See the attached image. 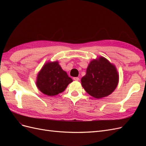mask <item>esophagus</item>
Instances as JSON below:
<instances>
[{
	"label": "esophagus",
	"mask_w": 146,
	"mask_h": 146,
	"mask_svg": "<svg viewBox=\"0 0 146 146\" xmlns=\"http://www.w3.org/2000/svg\"><path fill=\"white\" fill-rule=\"evenodd\" d=\"M73 79H74V80H76V81H78L79 80V78L78 77H74Z\"/></svg>",
	"instance_id": "obj_1"
}]
</instances>
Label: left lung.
Returning a JSON list of instances; mask_svg holds the SVG:
<instances>
[{
	"instance_id": "8db88e82",
	"label": "left lung",
	"mask_w": 146,
	"mask_h": 146,
	"mask_svg": "<svg viewBox=\"0 0 146 146\" xmlns=\"http://www.w3.org/2000/svg\"><path fill=\"white\" fill-rule=\"evenodd\" d=\"M119 76L116 68L104 57L91 61L86 74L81 79L87 93L96 99L111 94L116 89Z\"/></svg>"
}]
</instances>
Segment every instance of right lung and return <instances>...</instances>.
<instances>
[{"label":"right lung","mask_w":146,"mask_h":146,"mask_svg":"<svg viewBox=\"0 0 146 146\" xmlns=\"http://www.w3.org/2000/svg\"><path fill=\"white\" fill-rule=\"evenodd\" d=\"M72 79L61 69L58 61L47 63L38 73L36 86L43 94L53 96L63 92Z\"/></svg>","instance_id":"right-lung-1"}]
</instances>
